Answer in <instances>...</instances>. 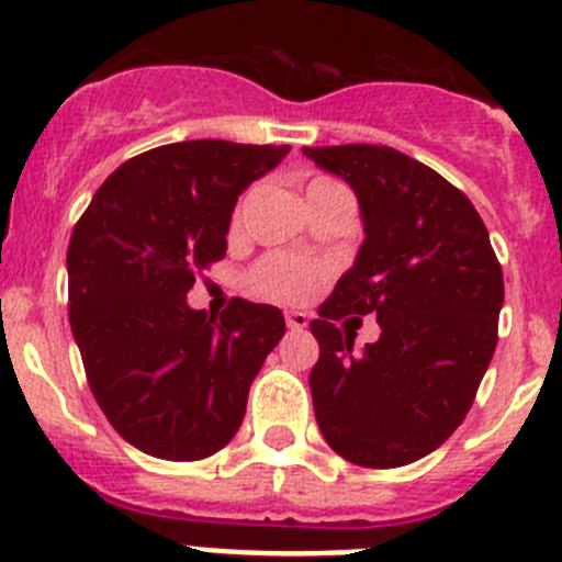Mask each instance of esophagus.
Masks as SVG:
<instances>
[{
	"mask_svg": "<svg viewBox=\"0 0 562 562\" xmlns=\"http://www.w3.org/2000/svg\"><path fill=\"white\" fill-rule=\"evenodd\" d=\"M285 324H288V329L302 331V329H307V315L296 313V310H291V313H285Z\"/></svg>",
	"mask_w": 562,
	"mask_h": 562,
	"instance_id": "esophagus-1",
	"label": "esophagus"
}]
</instances>
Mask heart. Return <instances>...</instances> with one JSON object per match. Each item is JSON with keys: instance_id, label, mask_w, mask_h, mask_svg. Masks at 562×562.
Returning a JSON list of instances; mask_svg holds the SVG:
<instances>
[{"instance_id": "b5f03b06", "label": "heart", "mask_w": 562, "mask_h": 562, "mask_svg": "<svg viewBox=\"0 0 562 562\" xmlns=\"http://www.w3.org/2000/svg\"><path fill=\"white\" fill-rule=\"evenodd\" d=\"M340 187L331 178H315L313 183L307 187V198L315 192H324V189ZM244 203L238 205L236 211V222L241 220ZM326 277V266L318 263V260H304V258H293V255H282V252H271L266 255L263 260L255 263V269L249 271V285H252L255 293L266 299H274V302H304L310 293L315 291L321 280Z\"/></svg>"}]
</instances>
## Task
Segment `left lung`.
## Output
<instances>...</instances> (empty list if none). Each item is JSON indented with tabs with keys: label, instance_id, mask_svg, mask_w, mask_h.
<instances>
[{
	"label": "left lung",
	"instance_id": "8db88e82",
	"mask_svg": "<svg viewBox=\"0 0 562 562\" xmlns=\"http://www.w3.org/2000/svg\"><path fill=\"white\" fill-rule=\"evenodd\" d=\"M304 156L353 189L364 231L353 266L310 321L321 346L310 370L315 419L351 464H412L437 450L475 401L497 348L503 269L475 205L431 167L384 145ZM368 312L382 335L353 352L347 315Z\"/></svg>",
	"mask_w": 562,
	"mask_h": 562
}]
</instances>
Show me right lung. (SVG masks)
Listing matches in <instances>:
<instances>
[{"label": "right lung", "mask_w": 562, "mask_h": 562, "mask_svg": "<svg viewBox=\"0 0 562 562\" xmlns=\"http://www.w3.org/2000/svg\"><path fill=\"white\" fill-rule=\"evenodd\" d=\"M288 145L192 139L139 154L92 194L68 244V318L114 431L167 461L209 459L236 437L285 318L233 299L214 318L187 304L225 258L238 194Z\"/></svg>", "instance_id": "right-lung-1"}]
</instances>
